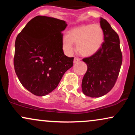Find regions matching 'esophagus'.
I'll use <instances>...</instances> for the list:
<instances>
[{"label": "esophagus", "instance_id": "1", "mask_svg": "<svg viewBox=\"0 0 135 135\" xmlns=\"http://www.w3.org/2000/svg\"><path fill=\"white\" fill-rule=\"evenodd\" d=\"M80 60V59L79 58H77V57H75V58H74V63H77L79 62Z\"/></svg>", "mask_w": 135, "mask_h": 135}]
</instances>
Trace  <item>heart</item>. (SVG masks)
Wrapping results in <instances>:
<instances>
[{"mask_svg": "<svg viewBox=\"0 0 135 135\" xmlns=\"http://www.w3.org/2000/svg\"><path fill=\"white\" fill-rule=\"evenodd\" d=\"M104 39V33L101 26L98 24L83 25L73 28L68 35L62 38V46L67 54L72 53L73 43H77V51L81 55L89 56L97 52L101 47Z\"/></svg>", "mask_w": 135, "mask_h": 135, "instance_id": "heart-1", "label": "heart"}]
</instances>
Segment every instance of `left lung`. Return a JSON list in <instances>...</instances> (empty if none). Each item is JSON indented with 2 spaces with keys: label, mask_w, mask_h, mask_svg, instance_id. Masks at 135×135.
<instances>
[{
  "label": "left lung",
  "mask_w": 135,
  "mask_h": 135,
  "mask_svg": "<svg viewBox=\"0 0 135 135\" xmlns=\"http://www.w3.org/2000/svg\"><path fill=\"white\" fill-rule=\"evenodd\" d=\"M104 42L97 52L83 59L88 66L82 82L83 93L98 98L108 93L116 83L122 62L119 35L106 20L100 18Z\"/></svg>",
  "instance_id": "1"
}]
</instances>
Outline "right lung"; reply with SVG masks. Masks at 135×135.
I'll list each match as a JSON object with an SVG mask.
<instances>
[{"label": "right lung", "instance_id": "right-lung-1", "mask_svg": "<svg viewBox=\"0 0 135 135\" xmlns=\"http://www.w3.org/2000/svg\"><path fill=\"white\" fill-rule=\"evenodd\" d=\"M66 26L63 20L37 16L17 36L15 72L23 87L35 95L52 92L73 66L74 58L66 56L63 50L61 32Z\"/></svg>", "mask_w": 135, "mask_h": 135}]
</instances>
